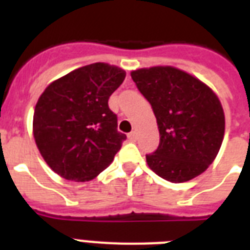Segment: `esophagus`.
Here are the masks:
<instances>
[{"label":"esophagus","instance_id":"esophagus-1","mask_svg":"<svg viewBox=\"0 0 250 250\" xmlns=\"http://www.w3.org/2000/svg\"><path fill=\"white\" fill-rule=\"evenodd\" d=\"M136 136H137L136 131H132V132L128 133V140L129 141H135V140H136Z\"/></svg>","mask_w":250,"mask_h":250}]
</instances>
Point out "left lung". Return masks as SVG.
I'll return each instance as SVG.
<instances>
[{"instance_id": "left-lung-1", "label": "left lung", "mask_w": 250, "mask_h": 250, "mask_svg": "<svg viewBox=\"0 0 250 250\" xmlns=\"http://www.w3.org/2000/svg\"><path fill=\"white\" fill-rule=\"evenodd\" d=\"M152 105L160 145L146 156L150 170L171 183L196 178L213 164L225 136V113L210 86L172 66L131 72Z\"/></svg>"}]
</instances>
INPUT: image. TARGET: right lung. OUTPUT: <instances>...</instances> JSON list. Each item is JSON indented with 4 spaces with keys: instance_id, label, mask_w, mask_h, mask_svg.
<instances>
[{
    "instance_id": "1",
    "label": "right lung",
    "mask_w": 250,
    "mask_h": 250,
    "mask_svg": "<svg viewBox=\"0 0 250 250\" xmlns=\"http://www.w3.org/2000/svg\"><path fill=\"white\" fill-rule=\"evenodd\" d=\"M125 71L109 63L86 64L49 84L33 114V137L56 174L88 182L105 170L125 140L118 132L109 97Z\"/></svg>"
}]
</instances>
